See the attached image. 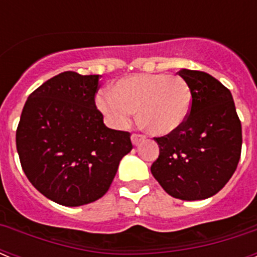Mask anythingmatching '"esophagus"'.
<instances>
[{
	"mask_svg": "<svg viewBox=\"0 0 257 257\" xmlns=\"http://www.w3.org/2000/svg\"><path fill=\"white\" fill-rule=\"evenodd\" d=\"M144 139H145V136L140 135V134H133V135H131V140H133L134 145L140 144V143H142Z\"/></svg>",
	"mask_w": 257,
	"mask_h": 257,
	"instance_id": "34e87169",
	"label": "esophagus"
}]
</instances>
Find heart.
Masks as SVG:
<instances>
[{"label":"heart","mask_w":257,"mask_h":257,"mask_svg":"<svg viewBox=\"0 0 257 257\" xmlns=\"http://www.w3.org/2000/svg\"><path fill=\"white\" fill-rule=\"evenodd\" d=\"M96 103L115 127L126 126L138 109L140 126L153 135H167L178 130L187 119L192 92L181 76L134 74L117 81L112 94H99Z\"/></svg>","instance_id":"1"}]
</instances>
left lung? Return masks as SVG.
Returning <instances> with one entry per match:
<instances>
[{"label": "left lung", "instance_id": "left-lung-1", "mask_svg": "<svg viewBox=\"0 0 257 257\" xmlns=\"http://www.w3.org/2000/svg\"><path fill=\"white\" fill-rule=\"evenodd\" d=\"M192 105L174 133L154 138L160 156L151 167L166 193L183 201L215 196L233 176L242 151V126L230 91L208 73L180 69Z\"/></svg>", "mask_w": 257, "mask_h": 257}]
</instances>
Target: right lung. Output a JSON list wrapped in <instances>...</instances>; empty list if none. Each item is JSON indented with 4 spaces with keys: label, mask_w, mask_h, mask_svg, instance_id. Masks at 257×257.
I'll return each mask as SVG.
<instances>
[{
    "label": "right lung",
    "mask_w": 257,
    "mask_h": 257,
    "mask_svg": "<svg viewBox=\"0 0 257 257\" xmlns=\"http://www.w3.org/2000/svg\"><path fill=\"white\" fill-rule=\"evenodd\" d=\"M99 74L68 70L36 88L17 128L22 169L46 198L68 207L108 192L131 134L108 128L95 104Z\"/></svg>",
    "instance_id": "obj_1"
}]
</instances>
